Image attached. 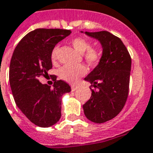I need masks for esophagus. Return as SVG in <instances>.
<instances>
[{
    "mask_svg": "<svg viewBox=\"0 0 153 153\" xmlns=\"http://www.w3.org/2000/svg\"><path fill=\"white\" fill-rule=\"evenodd\" d=\"M77 86H75V85H73V86H72V88H72V91H76V90L77 89Z\"/></svg>",
    "mask_w": 153,
    "mask_h": 153,
    "instance_id": "34e87169",
    "label": "esophagus"
}]
</instances>
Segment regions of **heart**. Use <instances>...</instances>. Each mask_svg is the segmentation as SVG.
<instances>
[{"label":"heart","mask_w":153,"mask_h":153,"mask_svg":"<svg viewBox=\"0 0 153 153\" xmlns=\"http://www.w3.org/2000/svg\"><path fill=\"white\" fill-rule=\"evenodd\" d=\"M72 45L74 47L76 50L79 53H83V56L85 58V61L89 65H97L101 60L103 56V53L101 49L98 48L91 47V43L89 41L84 37H75L72 39L71 41ZM59 50V47L55 46L53 48L51 57L52 60H56L57 53ZM86 73V68L82 65H65L63 68H60V76L62 80H65L68 83H75L76 80Z\"/></svg>","instance_id":"1"}]
</instances>
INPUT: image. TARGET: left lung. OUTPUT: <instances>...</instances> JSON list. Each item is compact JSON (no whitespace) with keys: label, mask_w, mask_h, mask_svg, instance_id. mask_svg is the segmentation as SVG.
<instances>
[{"label":"left lung","mask_w":153,"mask_h":153,"mask_svg":"<svg viewBox=\"0 0 153 153\" xmlns=\"http://www.w3.org/2000/svg\"><path fill=\"white\" fill-rule=\"evenodd\" d=\"M85 34L100 41L103 56L97 66L85 78L92 85V96L83 109L89 120L101 124L117 117L125 106L132 60L121 40L109 32H85Z\"/></svg>","instance_id":"8db88e82"}]
</instances>
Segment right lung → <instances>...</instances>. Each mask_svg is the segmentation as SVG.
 Listing matches in <instances>:
<instances>
[{"instance_id": "obj_1", "label": "right lung", "mask_w": 153, "mask_h": 153, "mask_svg": "<svg viewBox=\"0 0 153 153\" xmlns=\"http://www.w3.org/2000/svg\"><path fill=\"white\" fill-rule=\"evenodd\" d=\"M71 33L60 28H37L28 33L16 45L9 66V83L17 107L34 125L47 128L61 117V98L71 91L64 80L53 76V88L38 80L53 67L51 53Z\"/></svg>"}]
</instances>
